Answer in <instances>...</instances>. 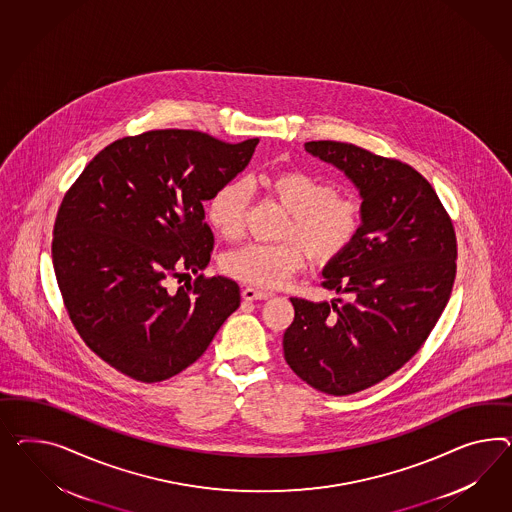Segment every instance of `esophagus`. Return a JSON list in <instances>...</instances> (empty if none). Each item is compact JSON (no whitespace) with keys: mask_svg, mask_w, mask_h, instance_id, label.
I'll list each match as a JSON object with an SVG mask.
<instances>
[{"mask_svg":"<svg viewBox=\"0 0 512 512\" xmlns=\"http://www.w3.org/2000/svg\"><path fill=\"white\" fill-rule=\"evenodd\" d=\"M272 296V292L261 291L255 287H244L242 289V298L248 302H255V300H268Z\"/></svg>","mask_w":512,"mask_h":512,"instance_id":"esophagus-1","label":"esophagus"}]
</instances>
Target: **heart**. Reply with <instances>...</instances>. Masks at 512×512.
<instances>
[{
  "label": "heart",
  "mask_w": 512,
  "mask_h": 512,
  "mask_svg": "<svg viewBox=\"0 0 512 512\" xmlns=\"http://www.w3.org/2000/svg\"><path fill=\"white\" fill-rule=\"evenodd\" d=\"M249 188H259L291 212L279 244H257L233 249L223 259L229 276L264 289H276L304 268L309 255L317 263H332L356 240L361 225L360 203L350 195L335 194L324 180L296 169L264 171L248 182H225L210 197L207 220L218 235L235 240L244 231Z\"/></svg>",
  "instance_id": "b5f03b06"
}]
</instances>
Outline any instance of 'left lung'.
Instances as JSON below:
<instances>
[{"mask_svg": "<svg viewBox=\"0 0 512 512\" xmlns=\"http://www.w3.org/2000/svg\"><path fill=\"white\" fill-rule=\"evenodd\" d=\"M304 147L356 186L361 225L352 246L322 270V287L339 298H291L283 352L305 384L341 397L382 382L425 343L455 283V229L414 167L352 143Z\"/></svg>", "mask_w": 512, "mask_h": 512, "instance_id": "obj_1", "label": "left lung"}]
</instances>
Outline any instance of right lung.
Wrapping results in <instances>:
<instances>
[{
	"instance_id": "add662e5",
	"label": "right lung",
	"mask_w": 512,
	"mask_h": 512,
	"mask_svg": "<svg viewBox=\"0 0 512 512\" xmlns=\"http://www.w3.org/2000/svg\"><path fill=\"white\" fill-rule=\"evenodd\" d=\"M259 139L223 143L195 130L113 141L83 169L54 225L57 285L98 358L139 382L167 380L203 356L240 305L223 276L169 291L167 277L210 263L203 203L248 167Z\"/></svg>"
}]
</instances>
